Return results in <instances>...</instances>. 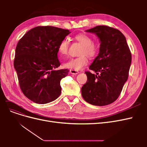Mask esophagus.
I'll list each match as a JSON object with an SVG mask.
<instances>
[{"instance_id":"1","label":"esophagus","mask_w":147,"mask_h":147,"mask_svg":"<svg viewBox=\"0 0 147 147\" xmlns=\"http://www.w3.org/2000/svg\"><path fill=\"white\" fill-rule=\"evenodd\" d=\"M70 73L71 74H73V75H77L79 73V72L78 70H74V69H70Z\"/></svg>"}]
</instances>
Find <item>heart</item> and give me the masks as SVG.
<instances>
[{"mask_svg":"<svg viewBox=\"0 0 147 147\" xmlns=\"http://www.w3.org/2000/svg\"><path fill=\"white\" fill-rule=\"evenodd\" d=\"M75 38L83 46L80 53V55L82 56L69 59L64 62L63 65L65 68L78 70L88 64V61L86 55L89 58H93L96 56L98 52V46L96 43L92 42V38L86 34H77L75 35ZM68 47V41L66 39L63 40L57 48L59 55L64 56L67 54Z\"/></svg>","mask_w":147,"mask_h":147,"instance_id":"1","label":"heart"}]
</instances>
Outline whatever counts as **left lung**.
Listing matches in <instances>:
<instances>
[{"instance_id": "obj_1", "label": "left lung", "mask_w": 147, "mask_h": 147, "mask_svg": "<svg viewBox=\"0 0 147 147\" xmlns=\"http://www.w3.org/2000/svg\"><path fill=\"white\" fill-rule=\"evenodd\" d=\"M86 32L96 34L100 44L98 55L89 67L96 75L85 72L88 79L82 95L91 105H109L118 99L128 78L131 53L125 37L118 29L97 26Z\"/></svg>"}]
</instances>
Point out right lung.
Masks as SVG:
<instances>
[{
  "label": "right lung",
  "mask_w": 147,
  "mask_h": 147,
  "mask_svg": "<svg viewBox=\"0 0 147 147\" xmlns=\"http://www.w3.org/2000/svg\"><path fill=\"white\" fill-rule=\"evenodd\" d=\"M70 33L53 26H38L18 43L14 67L22 92L35 103L47 104L61 95L60 82L69 70H56L60 65L57 48Z\"/></svg>",
  "instance_id": "add662e5"
}]
</instances>
